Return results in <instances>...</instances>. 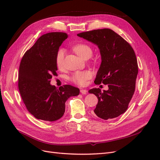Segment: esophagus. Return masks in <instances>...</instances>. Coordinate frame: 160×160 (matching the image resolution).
Instances as JSON below:
<instances>
[{
	"label": "esophagus",
	"instance_id": "esophagus-1",
	"mask_svg": "<svg viewBox=\"0 0 160 160\" xmlns=\"http://www.w3.org/2000/svg\"><path fill=\"white\" fill-rule=\"evenodd\" d=\"M80 92H81V94H86L87 93H88V91H87L86 89H80Z\"/></svg>",
	"mask_w": 160,
	"mask_h": 160
}]
</instances>
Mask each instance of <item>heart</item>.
Listing matches in <instances>:
<instances>
[{
  "mask_svg": "<svg viewBox=\"0 0 160 160\" xmlns=\"http://www.w3.org/2000/svg\"><path fill=\"white\" fill-rule=\"evenodd\" d=\"M72 50L76 54L81 58L85 59L86 58L90 57L92 55V49L91 47L86 44H77L73 46ZM65 50L60 49L57 51L56 55V64L58 69H62L64 65ZM92 76L91 72L89 71H77L70 77V80L74 83L81 86H83L87 83V81L91 79Z\"/></svg>",
  "mask_w": 160,
  "mask_h": 160,
  "instance_id": "1",
  "label": "heart"
}]
</instances>
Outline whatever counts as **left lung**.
<instances>
[{
  "mask_svg": "<svg viewBox=\"0 0 160 160\" xmlns=\"http://www.w3.org/2000/svg\"><path fill=\"white\" fill-rule=\"evenodd\" d=\"M77 36L98 46L101 63L94 83L109 88L103 92L99 88L89 91L98 99L94 113L105 120L117 118L128 109L135 91L138 65L133 48L109 28L83 32Z\"/></svg>",
  "mask_w": 160,
  "mask_h": 160,
  "instance_id": "obj_1",
  "label": "left lung"
}]
</instances>
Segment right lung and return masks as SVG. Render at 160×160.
I'll use <instances>...</instances> for the list:
<instances>
[{"label":"right lung","instance_id":"right-lung-1","mask_svg":"<svg viewBox=\"0 0 160 160\" xmlns=\"http://www.w3.org/2000/svg\"><path fill=\"white\" fill-rule=\"evenodd\" d=\"M67 34L53 32L38 38L23 55L18 71V89L27 110L38 119L54 122L65 111L70 97L79 94V89L65 85L59 89L50 84L57 75L56 55Z\"/></svg>","mask_w":160,"mask_h":160}]
</instances>
